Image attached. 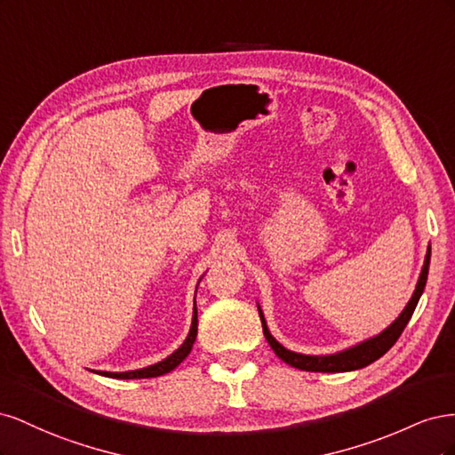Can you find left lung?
<instances>
[{
	"instance_id": "1",
	"label": "left lung",
	"mask_w": 455,
	"mask_h": 455,
	"mask_svg": "<svg viewBox=\"0 0 455 455\" xmlns=\"http://www.w3.org/2000/svg\"><path fill=\"white\" fill-rule=\"evenodd\" d=\"M429 261H431V244H429V249H427V254H425L423 269H421V275L418 279L416 291H414V294H411L408 306L403 309L401 315H398V319H395V323L385 328L381 334L370 338V339H364L361 343H356V346H353L346 351H339V353H334V355H301V353H294L291 349L283 347L281 343L269 334V328L266 324L264 313H261V309L258 306L261 328H264V336L271 346V349L275 351V355H277L279 359L284 361L286 364H291L298 370H306V371H351V370L364 368V366L378 361L379 356L387 353L395 346L396 339L401 338L403 330L406 328L408 321L411 319V315H414V309H416L418 301L423 294L427 275H429Z\"/></svg>"
}]
</instances>
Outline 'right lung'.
Returning a JSON list of instances; mask_svg holds the SVG:
<instances>
[{"label":"right lung","mask_w":455,"mask_h":455,"mask_svg":"<svg viewBox=\"0 0 455 455\" xmlns=\"http://www.w3.org/2000/svg\"><path fill=\"white\" fill-rule=\"evenodd\" d=\"M197 338V307L194 304V319H191V328L189 334L184 339V343L178 347L172 355H169L167 359H163L157 364H151L148 368H140V370H131V371H96V374H102L106 378H117V379H140V378H157L167 374V371L174 370L178 364H180L186 356L189 355L191 347H194V341Z\"/></svg>","instance_id":"obj_1"}]
</instances>
